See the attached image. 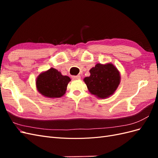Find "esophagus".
<instances>
[{
  "label": "esophagus",
  "instance_id": "34e87169",
  "mask_svg": "<svg viewBox=\"0 0 158 158\" xmlns=\"http://www.w3.org/2000/svg\"><path fill=\"white\" fill-rule=\"evenodd\" d=\"M72 78L73 80H78L80 78V75H76V76H72Z\"/></svg>",
  "mask_w": 158,
  "mask_h": 158
}]
</instances>
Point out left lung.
<instances>
[{
  "label": "left lung",
  "mask_w": 158,
  "mask_h": 158,
  "mask_svg": "<svg viewBox=\"0 0 158 158\" xmlns=\"http://www.w3.org/2000/svg\"><path fill=\"white\" fill-rule=\"evenodd\" d=\"M89 73L90 76L84 80L90 93L99 98H106L113 94L120 83L119 72L111 63L97 64Z\"/></svg>",
  "instance_id": "1"
}]
</instances>
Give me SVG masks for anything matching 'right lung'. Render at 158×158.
<instances>
[{"mask_svg": "<svg viewBox=\"0 0 158 158\" xmlns=\"http://www.w3.org/2000/svg\"><path fill=\"white\" fill-rule=\"evenodd\" d=\"M70 78L63 76L55 69H50L40 74L36 80L37 90L43 95L50 98H60L65 94Z\"/></svg>", "mask_w": 158, "mask_h": 158, "instance_id": "1", "label": "right lung"}]
</instances>
